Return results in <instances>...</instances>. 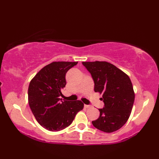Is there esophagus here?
I'll return each instance as SVG.
<instances>
[{
  "label": "esophagus",
  "instance_id": "1",
  "mask_svg": "<svg viewBox=\"0 0 159 159\" xmlns=\"http://www.w3.org/2000/svg\"><path fill=\"white\" fill-rule=\"evenodd\" d=\"M85 107L87 108V109H88V108L92 107V106H91V105H87V104H85Z\"/></svg>",
  "mask_w": 159,
  "mask_h": 159
}]
</instances>
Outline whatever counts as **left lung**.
<instances>
[{
    "label": "left lung",
    "mask_w": 159,
    "mask_h": 159,
    "mask_svg": "<svg viewBox=\"0 0 159 159\" xmlns=\"http://www.w3.org/2000/svg\"><path fill=\"white\" fill-rule=\"evenodd\" d=\"M92 74L94 91L102 94L104 103L93 126L104 133L119 130L129 118L134 100L133 84L126 73L107 61L83 62Z\"/></svg>",
    "instance_id": "obj_1"
}]
</instances>
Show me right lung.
Returning <instances> with one entry per match:
<instances>
[{
  "mask_svg": "<svg viewBox=\"0 0 159 159\" xmlns=\"http://www.w3.org/2000/svg\"><path fill=\"white\" fill-rule=\"evenodd\" d=\"M77 63L52 62L40 70L29 83V107L38 122L46 130L55 132L69 126L83 109L80 100L70 102L59 98L66 85L67 72Z\"/></svg>",
  "mask_w": 159,
  "mask_h": 159,
  "instance_id": "add662e5",
  "label": "right lung"
}]
</instances>
